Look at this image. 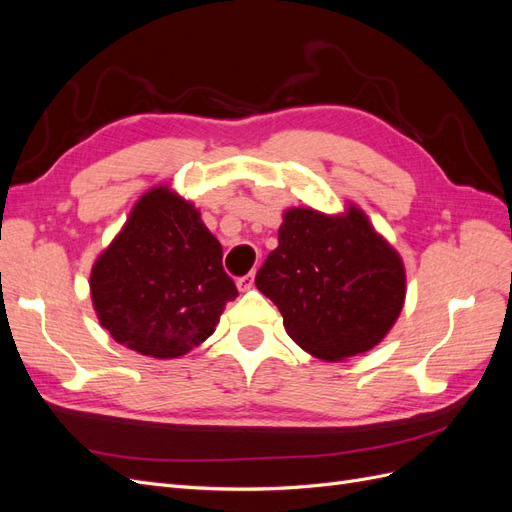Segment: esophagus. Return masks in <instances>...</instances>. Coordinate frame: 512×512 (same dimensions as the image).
Masks as SVG:
<instances>
[{
	"label": "esophagus",
	"instance_id": "1",
	"mask_svg": "<svg viewBox=\"0 0 512 512\" xmlns=\"http://www.w3.org/2000/svg\"><path fill=\"white\" fill-rule=\"evenodd\" d=\"M237 288H239L241 292L254 288V273H247V275L239 277V280H237Z\"/></svg>",
	"mask_w": 512,
	"mask_h": 512
}]
</instances>
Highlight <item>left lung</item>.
<instances>
[{
  "label": "left lung",
  "mask_w": 512,
  "mask_h": 512,
  "mask_svg": "<svg viewBox=\"0 0 512 512\" xmlns=\"http://www.w3.org/2000/svg\"><path fill=\"white\" fill-rule=\"evenodd\" d=\"M277 243L256 286L280 309L294 342L324 361L382 342L404 307L406 269L359 207L342 215L288 209Z\"/></svg>",
  "instance_id": "obj_1"
}]
</instances>
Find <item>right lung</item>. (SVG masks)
Segmentation results:
<instances>
[{"instance_id":"right-lung-1","label":"right lung","mask_w":512,"mask_h":512,"mask_svg":"<svg viewBox=\"0 0 512 512\" xmlns=\"http://www.w3.org/2000/svg\"><path fill=\"white\" fill-rule=\"evenodd\" d=\"M91 301L117 344L177 359L215 331L237 286L198 209L168 185L138 198L91 269Z\"/></svg>"}]
</instances>
